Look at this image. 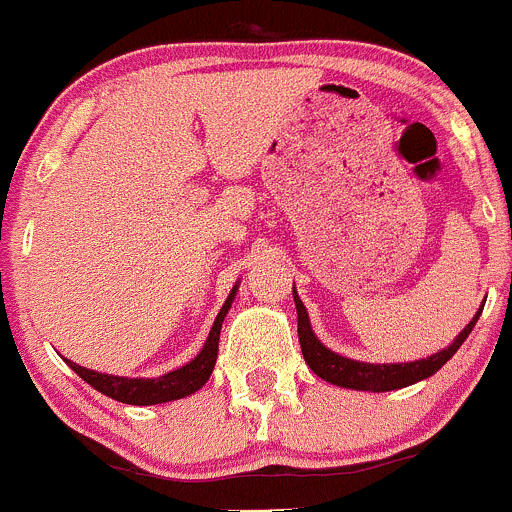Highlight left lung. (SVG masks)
I'll return each instance as SVG.
<instances>
[{
    "mask_svg": "<svg viewBox=\"0 0 512 512\" xmlns=\"http://www.w3.org/2000/svg\"><path fill=\"white\" fill-rule=\"evenodd\" d=\"M294 301H296V313H299V342L303 359H306L308 367L313 369V374H318L320 379L330 381V384L342 386V389H357V391H393L403 389V386H411L415 381L428 379L449 362V357L462 347V342L469 338L471 328L476 325L479 313L471 318V323L466 325L462 333L457 335V340L447 347V350L435 352L428 359H418V362H406V364H367V362H355V359H347L330 352L328 347L313 335L311 323H308L306 306H303L299 294L294 289Z\"/></svg>",
    "mask_w": 512,
    "mask_h": 512,
    "instance_id": "left-lung-1",
    "label": "left lung"
}]
</instances>
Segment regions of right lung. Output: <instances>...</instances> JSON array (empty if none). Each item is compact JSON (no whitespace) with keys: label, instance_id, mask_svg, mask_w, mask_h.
Wrapping results in <instances>:
<instances>
[{"label":"right lung","instance_id":"1","mask_svg":"<svg viewBox=\"0 0 512 512\" xmlns=\"http://www.w3.org/2000/svg\"><path fill=\"white\" fill-rule=\"evenodd\" d=\"M233 299H235V286L228 294V299L223 303L221 311H218L216 320H213L209 340H206V345L201 347L199 355H196L189 364L174 369L170 374H162L157 376V379H126V376L92 372V369H84L80 364L70 362V359H67V364H70V367L75 369V372L80 374L89 386H94V389L104 393V396L114 398V401L131 403V406H155V403L177 401V398H184L189 396V393L199 391L201 386L209 381L213 367H216L223 318H226Z\"/></svg>","mask_w":512,"mask_h":512}]
</instances>
